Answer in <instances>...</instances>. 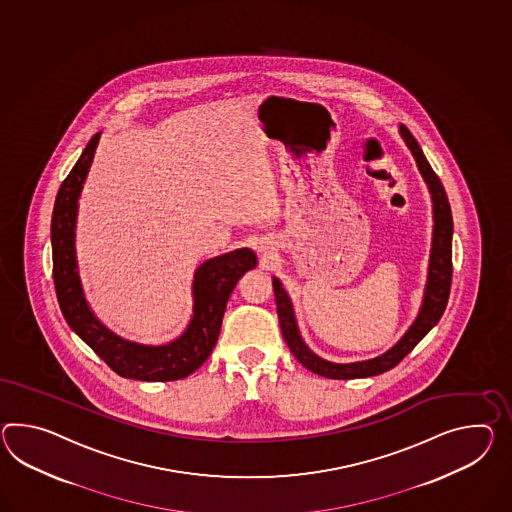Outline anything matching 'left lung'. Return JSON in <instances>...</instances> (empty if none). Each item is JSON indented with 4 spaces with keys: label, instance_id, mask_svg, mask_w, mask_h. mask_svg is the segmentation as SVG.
<instances>
[{
    "label": "left lung",
    "instance_id": "1",
    "mask_svg": "<svg viewBox=\"0 0 512 512\" xmlns=\"http://www.w3.org/2000/svg\"><path fill=\"white\" fill-rule=\"evenodd\" d=\"M399 135L411 150L433 203V237H431L427 281H425L420 311L416 314L414 322L409 325V329L403 333V337L399 338L392 348H388L385 353L377 355L374 359L355 362L327 361L320 355H316L301 338L290 296L283 288V283L277 277H272L277 316H279V325H281L285 342L292 351V355L307 370H311L312 374L329 377V379H361V377H372V375L388 372L407 353H411L412 348L438 324L440 316L444 314V309L448 305L449 287H451V238H453V220H451L448 196L437 174L433 172L431 164L427 163L424 151L418 146L416 138L412 137L405 125H399Z\"/></svg>",
    "mask_w": 512,
    "mask_h": 512
}]
</instances>
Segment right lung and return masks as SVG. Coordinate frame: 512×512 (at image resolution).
Instances as JSON below:
<instances>
[{
    "mask_svg": "<svg viewBox=\"0 0 512 512\" xmlns=\"http://www.w3.org/2000/svg\"><path fill=\"white\" fill-rule=\"evenodd\" d=\"M100 137L101 133H96L90 138L79 161L59 188L53 207L51 250L59 307L75 335L94 349L116 374L153 383L185 379L209 359L220 335L227 300L237 287L238 279L257 266V255L250 248H238L201 262L192 279L190 322L174 340L161 346H148L118 337L107 325L101 324L90 309L75 253L79 198Z\"/></svg>",
    "mask_w": 512,
    "mask_h": 512,
    "instance_id": "add662e5",
    "label": "right lung"
}]
</instances>
